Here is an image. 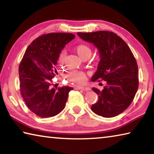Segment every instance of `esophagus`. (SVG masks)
Wrapping results in <instances>:
<instances>
[{"mask_svg": "<svg viewBox=\"0 0 154 154\" xmlns=\"http://www.w3.org/2000/svg\"><path fill=\"white\" fill-rule=\"evenodd\" d=\"M75 90H86L89 91L90 90V88L88 87H83V86H79V85H75Z\"/></svg>", "mask_w": 154, "mask_h": 154, "instance_id": "obj_1", "label": "esophagus"}]
</instances>
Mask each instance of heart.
<instances>
[{
	"instance_id": "1",
	"label": "heart",
	"mask_w": 154,
	"mask_h": 154,
	"mask_svg": "<svg viewBox=\"0 0 154 154\" xmlns=\"http://www.w3.org/2000/svg\"><path fill=\"white\" fill-rule=\"evenodd\" d=\"M75 50L81 58H89L92 55V49L90 47L85 43H81L75 46ZM64 54L62 53L59 57V62L62 64L63 62ZM67 79L71 82L77 84H83L86 80V74L84 72L80 71H72L67 75Z\"/></svg>"
}]
</instances>
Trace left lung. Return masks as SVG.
<instances>
[{
  "mask_svg": "<svg viewBox=\"0 0 154 154\" xmlns=\"http://www.w3.org/2000/svg\"><path fill=\"white\" fill-rule=\"evenodd\" d=\"M77 35L93 43L100 54V62L92 81L106 82L102 91L92 88L98 100L91 109L104 118L118 116L130 105L139 88L136 59L126 43L113 32L103 30Z\"/></svg>",
  "mask_w": 154,
  "mask_h": 154,
  "instance_id": "8db88e82",
  "label": "left lung"
}]
</instances>
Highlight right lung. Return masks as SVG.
Segmentation results:
<instances>
[{
  "label": "right lung",
  "instance_id": "1",
  "mask_svg": "<svg viewBox=\"0 0 154 154\" xmlns=\"http://www.w3.org/2000/svg\"><path fill=\"white\" fill-rule=\"evenodd\" d=\"M75 37L71 33H48L34 40L19 66L20 92L30 110L41 118L55 116L63 110L73 88H54L52 79L61 50Z\"/></svg>",
  "mask_w": 154,
  "mask_h": 154
}]
</instances>
